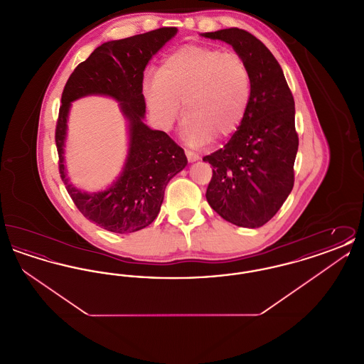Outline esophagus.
I'll use <instances>...</instances> for the list:
<instances>
[{"instance_id": "34e87169", "label": "esophagus", "mask_w": 364, "mask_h": 364, "mask_svg": "<svg viewBox=\"0 0 364 364\" xmlns=\"http://www.w3.org/2000/svg\"><path fill=\"white\" fill-rule=\"evenodd\" d=\"M186 156H187L190 162H195V161L200 159L199 154H196V153H193V151H191V150H186Z\"/></svg>"}]
</instances>
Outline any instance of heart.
I'll use <instances>...</instances> for the list:
<instances>
[{
	"label": "heart",
	"mask_w": 364,
	"mask_h": 364,
	"mask_svg": "<svg viewBox=\"0 0 364 364\" xmlns=\"http://www.w3.org/2000/svg\"><path fill=\"white\" fill-rule=\"evenodd\" d=\"M141 94L156 124L169 129L181 114L192 144L232 135L247 113L251 75L239 54L186 45L169 54L158 75L146 76Z\"/></svg>",
	"instance_id": "obj_1"
}]
</instances>
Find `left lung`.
I'll return each mask as SVG.
<instances>
[{
  "label": "left lung",
  "mask_w": 364,
  "mask_h": 364,
  "mask_svg": "<svg viewBox=\"0 0 364 364\" xmlns=\"http://www.w3.org/2000/svg\"><path fill=\"white\" fill-rule=\"evenodd\" d=\"M230 45L251 75V100L237 131L203 161L213 166L206 199L225 221L242 228L269 223L294 188L299 138L294 95L276 57L240 28L202 34Z\"/></svg>",
  "instance_id": "8db88e82"
}]
</instances>
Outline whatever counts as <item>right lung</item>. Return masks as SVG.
Masks as SVG:
<instances>
[{
	"mask_svg": "<svg viewBox=\"0 0 364 364\" xmlns=\"http://www.w3.org/2000/svg\"><path fill=\"white\" fill-rule=\"evenodd\" d=\"M176 34V27H162L105 42L75 68L64 87L55 127L60 176L79 211L109 232L132 233L150 225L161 210L168 183L188 164L184 150L164 131L144 124L143 72L153 55ZM87 95L116 99L129 122L130 138L121 176L109 189L92 194L70 184L63 164L70 104Z\"/></svg>",
	"mask_w": 364,
	"mask_h": 364,
	"instance_id": "right-lung-1",
	"label": "right lung"
}]
</instances>
